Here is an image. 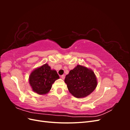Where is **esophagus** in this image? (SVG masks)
<instances>
[{"label":"esophagus","instance_id":"obj_1","mask_svg":"<svg viewBox=\"0 0 130 130\" xmlns=\"http://www.w3.org/2000/svg\"><path fill=\"white\" fill-rule=\"evenodd\" d=\"M61 77L62 78V79L64 80V78H65V75H61Z\"/></svg>","mask_w":130,"mask_h":130}]
</instances>
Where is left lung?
I'll return each mask as SVG.
<instances>
[{"instance_id": "1", "label": "left lung", "mask_w": 130, "mask_h": 130, "mask_svg": "<svg viewBox=\"0 0 130 130\" xmlns=\"http://www.w3.org/2000/svg\"><path fill=\"white\" fill-rule=\"evenodd\" d=\"M65 83L69 92L77 98L89 95L96 87L97 78L92 69L77 65L66 76Z\"/></svg>"}]
</instances>
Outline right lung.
Listing matches in <instances>:
<instances>
[{
  "label": "right lung",
  "mask_w": 130,
  "mask_h": 130,
  "mask_svg": "<svg viewBox=\"0 0 130 130\" xmlns=\"http://www.w3.org/2000/svg\"><path fill=\"white\" fill-rule=\"evenodd\" d=\"M58 78L60 77L56 70L51 69L50 67L45 63L31 73L29 82L34 92L44 95L49 92L52 85Z\"/></svg>",
  "instance_id": "right-lung-1"
}]
</instances>
